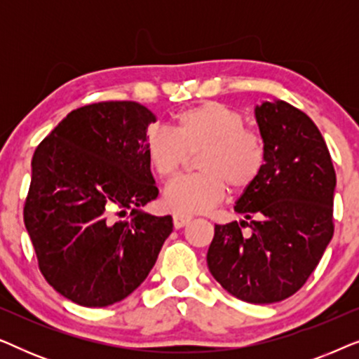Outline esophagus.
I'll return each instance as SVG.
<instances>
[{"mask_svg": "<svg viewBox=\"0 0 359 359\" xmlns=\"http://www.w3.org/2000/svg\"><path fill=\"white\" fill-rule=\"evenodd\" d=\"M191 222V215H184V214H175L173 215V225L175 229H181L184 227L186 224Z\"/></svg>", "mask_w": 359, "mask_h": 359, "instance_id": "esophagus-1", "label": "esophagus"}]
</instances>
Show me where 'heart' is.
<instances>
[{
  "instance_id": "1",
  "label": "heart",
  "mask_w": 359,
  "mask_h": 359,
  "mask_svg": "<svg viewBox=\"0 0 359 359\" xmlns=\"http://www.w3.org/2000/svg\"><path fill=\"white\" fill-rule=\"evenodd\" d=\"M175 134L151 129L147 135V160L160 178L170 180L196 155L201 173L181 176L166 186L163 203L178 214H199L233 193L248 189L266 161L264 144L245 127L238 111L219 101H208L178 112Z\"/></svg>"
}]
</instances>
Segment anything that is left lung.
I'll use <instances>...</instances> for the list:
<instances>
[{
	"label": "left lung",
	"instance_id": "obj_1",
	"mask_svg": "<svg viewBox=\"0 0 359 359\" xmlns=\"http://www.w3.org/2000/svg\"><path fill=\"white\" fill-rule=\"evenodd\" d=\"M255 117L266 150L264 168L233 208L245 220L215 225L208 266L240 301L273 304L306 284L330 243L337 176L307 114L276 100L255 107ZM242 226L250 227V236Z\"/></svg>",
	"mask_w": 359,
	"mask_h": 359
}]
</instances>
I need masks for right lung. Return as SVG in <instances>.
<instances>
[{
  "mask_svg": "<svg viewBox=\"0 0 359 359\" xmlns=\"http://www.w3.org/2000/svg\"><path fill=\"white\" fill-rule=\"evenodd\" d=\"M155 121L134 101L88 104L34 151L24 224L43 278L72 302L106 307L126 299L173 232L171 215L142 210L158 196L145 151Z\"/></svg>",
  "mask_w": 359,
  "mask_h": 359,
  "instance_id": "obj_1",
  "label": "right lung"
}]
</instances>
